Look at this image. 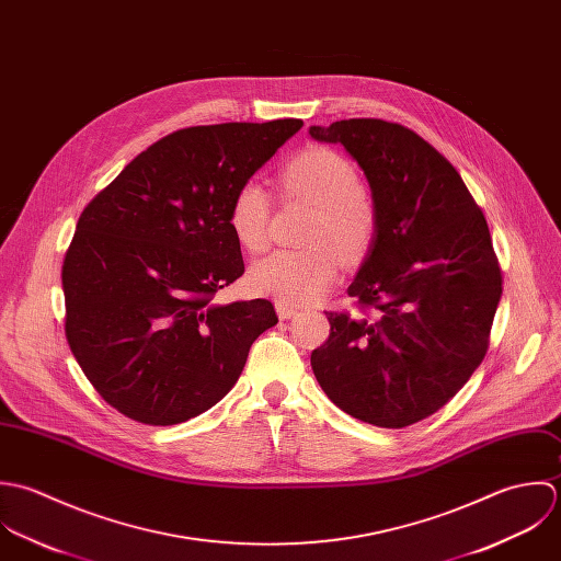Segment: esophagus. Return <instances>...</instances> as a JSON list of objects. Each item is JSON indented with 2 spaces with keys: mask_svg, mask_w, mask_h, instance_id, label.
I'll list each match as a JSON object with an SVG mask.
<instances>
[{
  "mask_svg": "<svg viewBox=\"0 0 561 561\" xmlns=\"http://www.w3.org/2000/svg\"><path fill=\"white\" fill-rule=\"evenodd\" d=\"M275 310H277V317H279L282 321H286V319H290V317L297 314V308H295V306H288V304H282V301L275 304Z\"/></svg>",
  "mask_w": 561,
  "mask_h": 561,
  "instance_id": "34e87169",
  "label": "esophagus"
}]
</instances>
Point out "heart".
<instances>
[{
    "mask_svg": "<svg viewBox=\"0 0 561 561\" xmlns=\"http://www.w3.org/2000/svg\"><path fill=\"white\" fill-rule=\"evenodd\" d=\"M288 197L317 206L306 229L308 249L273 251L249 271L257 295L297 306L314 301L337 279V253L346 260L362 255L377 227V215L364 195L362 178L351 160L328 147H308L282 169ZM273 199L257 180H247L231 197L227 224L236 240L251 253L268 244Z\"/></svg>",
    "mask_w": 561,
    "mask_h": 561,
    "instance_id": "1",
    "label": "heart"
}]
</instances>
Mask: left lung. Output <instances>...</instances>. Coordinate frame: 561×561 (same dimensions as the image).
<instances>
[{
    "instance_id": "8db88e82",
    "label": "left lung",
    "mask_w": 561,
    "mask_h": 561,
    "mask_svg": "<svg viewBox=\"0 0 561 561\" xmlns=\"http://www.w3.org/2000/svg\"><path fill=\"white\" fill-rule=\"evenodd\" d=\"M310 136L351 153L377 215L346 290L362 314L325 312L314 377L357 421L414 425L447 405L488 351L503 293L490 229L455 167L410 127L348 118Z\"/></svg>"
}]
</instances>
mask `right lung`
<instances>
[{"instance_id":"add662e5","label":"right lung","mask_w":561,"mask_h":561,"mask_svg":"<svg viewBox=\"0 0 561 561\" xmlns=\"http://www.w3.org/2000/svg\"><path fill=\"white\" fill-rule=\"evenodd\" d=\"M301 118L178 129L138 153L84 208L62 262L65 334L89 381L131 421L167 427L217 405L271 301L213 304L244 273L233 193Z\"/></svg>"}]
</instances>
